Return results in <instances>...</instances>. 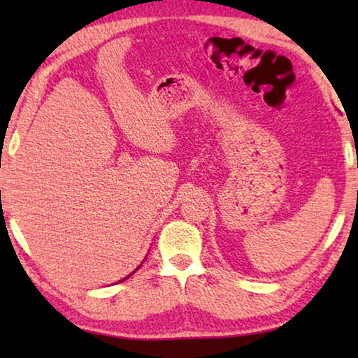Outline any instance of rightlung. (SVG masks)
<instances>
[{"instance_id": "add662e5", "label": "right lung", "mask_w": 358, "mask_h": 358, "mask_svg": "<svg viewBox=\"0 0 358 358\" xmlns=\"http://www.w3.org/2000/svg\"><path fill=\"white\" fill-rule=\"evenodd\" d=\"M143 262H145V260H143ZM141 266H142V264H141V265H138V266H137V268H136V270H134V271H132V273H136V271H137V270H138V268H141ZM132 273H131V275H132ZM131 275H128V276H126V278H123V280H121V281H124V280H128V278H129V276H131Z\"/></svg>"}]
</instances>
